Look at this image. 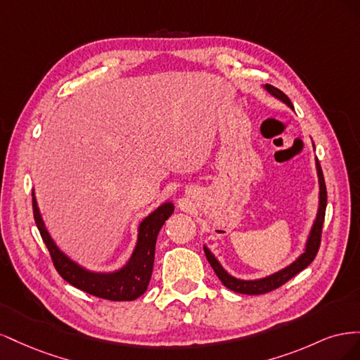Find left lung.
Returning <instances> with one entry per match:
<instances>
[{"mask_svg": "<svg viewBox=\"0 0 360 360\" xmlns=\"http://www.w3.org/2000/svg\"><path fill=\"white\" fill-rule=\"evenodd\" d=\"M264 89L274 96L276 99H279L281 102H284L287 106H290L291 110H294V106L291 103V101L287 97V94L282 93L276 86L266 84ZM315 168H317V176H319V184H320V198H319V212H317V217L312 224V228L308 236L307 245H304V250L303 254L299 255V258L296 261L287 267H284L282 270L276 271V274H271L266 278H259V279H238L231 276L228 271L221 266L219 261L216 259V257L210 252V249L204 246V252L207 257V261H209L210 266L213 267L214 274L217 275V278L221 279L222 284L230 288L231 291L236 292H242V294H264L269 292L271 290H276L281 285H284L287 281H290L292 276H296L299 271H302L303 269H307L317 255L319 248H320V242H321V228H323V222H324V214H326V204H328V192H326V183H324V177H323V171L320 167L319 159H315Z\"/></svg>", "mask_w": 360, "mask_h": 360, "instance_id": "obj_1", "label": "left lung"}]
</instances>
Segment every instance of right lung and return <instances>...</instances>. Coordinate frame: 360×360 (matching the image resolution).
<instances>
[{
  "label": "right lung",
  "mask_w": 360,
  "mask_h": 360,
  "mask_svg": "<svg viewBox=\"0 0 360 360\" xmlns=\"http://www.w3.org/2000/svg\"><path fill=\"white\" fill-rule=\"evenodd\" d=\"M174 204L171 201L163 202L155 212H151L138 226V240L127 263L115 271H91L86 270L78 263H75L52 240L48 233L45 222L37 205L34 191H32V213L34 221L40 231V236L45 242L51 258L53 261L57 271L64 281L70 285L79 288L91 296L123 302L135 300L141 294H144L151 278L155 264V248L156 238L160 228L172 214Z\"/></svg>",
  "instance_id": "1"
}]
</instances>
